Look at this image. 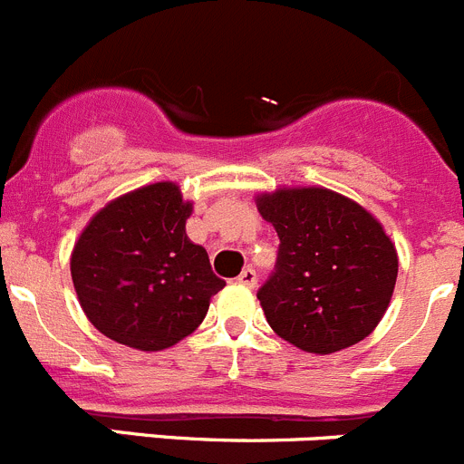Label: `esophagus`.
<instances>
[{
  "label": "esophagus",
  "instance_id": "34e87169",
  "mask_svg": "<svg viewBox=\"0 0 464 464\" xmlns=\"http://www.w3.org/2000/svg\"><path fill=\"white\" fill-rule=\"evenodd\" d=\"M256 270H254V268H249V266H247V268H245V270H242V273H240V277H237V282H240L242 284V286H249V289H254V286H256Z\"/></svg>",
  "mask_w": 464,
  "mask_h": 464
}]
</instances>
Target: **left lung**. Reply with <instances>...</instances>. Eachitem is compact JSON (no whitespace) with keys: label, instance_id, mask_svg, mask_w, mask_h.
<instances>
[{"label":"left lung","instance_id":"8db88e82","mask_svg":"<svg viewBox=\"0 0 464 464\" xmlns=\"http://www.w3.org/2000/svg\"><path fill=\"white\" fill-rule=\"evenodd\" d=\"M256 208L279 236L277 263L261 289L270 328L310 353L365 340L386 312L398 252L356 201L324 187L275 189Z\"/></svg>","mask_w":464,"mask_h":464}]
</instances>
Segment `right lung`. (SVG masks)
I'll use <instances>...</instances> for the list:
<instances>
[{
  "mask_svg": "<svg viewBox=\"0 0 464 464\" xmlns=\"http://www.w3.org/2000/svg\"><path fill=\"white\" fill-rule=\"evenodd\" d=\"M191 203L175 182L120 196L92 217L71 254V279L99 333L140 352H161L201 325L227 284L187 237Z\"/></svg>",
  "mask_w": 464,
  "mask_h": 464,
  "instance_id": "obj_1",
  "label": "right lung"
}]
</instances>
